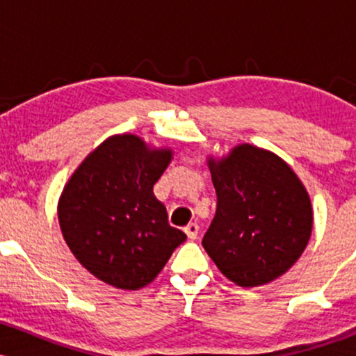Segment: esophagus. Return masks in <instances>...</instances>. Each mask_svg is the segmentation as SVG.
Wrapping results in <instances>:
<instances>
[{"instance_id":"1","label":"esophagus","mask_w":356,"mask_h":356,"mask_svg":"<svg viewBox=\"0 0 356 356\" xmlns=\"http://www.w3.org/2000/svg\"><path fill=\"white\" fill-rule=\"evenodd\" d=\"M184 232H186L187 238H189V239H192V241L197 239V234H199V226H197V224H195V222H191L189 226H187L186 229H184Z\"/></svg>"}]
</instances>
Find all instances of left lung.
<instances>
[{"instance_id":"8db88e82","label":"left lung","mask_w":356,"mask_h":356,"mask_svg":"<svg viewBox=\"0 0 356 356\" xmlns=\"http://www.w3.org/2000/svg\"><path fill=\"white\" fill-rule=\"evenodd\" d=\"M218 209L202 246L232 283L252 288L284 275L303 254L313 209L303 182L281 157L241 144L209 159Z\"/></svg>"}]
</instances>
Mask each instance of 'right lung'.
Masks as SVG:
<instances>
[{
    "label": "right lung",
    "instance_id": "right-lung-1",
    "mask_svg": "<svg viewBox=\"0 0 356 356\" xmlns=\"http://www.w3.org/2000/svg\"><path fill=\"white\" fill-rule=\"evenodd\" d=\"M172 159L132 134L108 137L73 172L58 201L60 229L73 256L118 289L152 283L186 241L154 195Z\"/></svg>",
    "mask_w": 356,
    "mask_h": 356
}]
</instances>
